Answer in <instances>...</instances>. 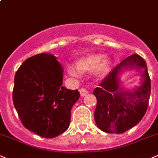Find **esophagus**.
<instances>
[{
    "instance_id": "1",
    "label": "esophagus",
    "mask_w": 158,
    "mask_h": 158,
    "mask_svg": "<svg viewBox=\"0 0 158 158\" xmlns=\"http://www.w3.org/2000/svg\"><path fill=\"white\" fill-rule=\"evenodd\" d=\"M79 93H80V96L81 97H85L86 95L88 94V90L86 89H84V88H82V89H79Z\"/></svg>"
}]
</instances>
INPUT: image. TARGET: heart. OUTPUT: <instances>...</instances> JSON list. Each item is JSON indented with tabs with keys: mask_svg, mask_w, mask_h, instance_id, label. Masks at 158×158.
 I'll use <instances>...</instances> for the list:
<instances>
[{
	"mask_svg": "<svg viewBox=\"0 0 158 158\" xmlns=\"http://www.w3.org/2000/svg\"><path fill=\"white\" fill-rule=\"evenodd\" d=\"M112 62L109 58H105V54L101 53L89 54L79 58L76 62V68L80 74L94 72L96 79H103L110 73ZM69 74L78 77L79 73L72 67L68 69Z\"/></svg>",
	"mask_w": 158,
	"mask_h": 158,
	"instance_id": "b5f03b06",
	"label": "heart"
}]
</instances>
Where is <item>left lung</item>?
Instances as JSON below:
<instances>
[{
	"label": "left lung",
	"instance_id": "left-lung-1",
	"mask_svg": "<svg viewBox=\"0 0 158 158\" xmlns=\"http://www.w3.org/2000/svg\"><path fill=\"white\" fill-rule=\"evenodd\" d=\"M132 70L140 72V85L126 90L121 86L120 77ZM99 86L94 90L97 98L94 119L101 130L120 134L140 122L147 111L150 95V79L143 58L136 54L128 57Z\"/></svg>",
	"mask_w": 158,
	"mask_h": 158
}]
</instances>
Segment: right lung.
<instances>
[{
	"instance_id": "add662e5",
	"label": "right lung",
	"mask_w": 158,
	"mask_h": 158,
	"mask_svg": "<svg viewBox=\"0 0 158 158\" xmlns=\"http://www.w3.org/2000/svg\"><path fill=\"white\" fill-rule=\"evenodd\" d=\"M57 57L43 53L26 59L16 72L13 104L23 126L44 138L65 132L79 92L62 86V65Z\"/></svg>"
}]
</instances>
